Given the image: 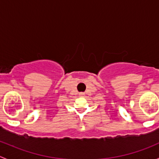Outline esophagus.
<instances>
[{
    "mask_svg": "<svg viewBox=\"0 0 159 159\" xmlns=\"http://www.w3.org/2000/svg\"><path fill=\"white\" fill-rule=\"evenodd\" d=\"M80 94H81V95H83V94H84V93L81 92V93H80Z\"/></svg>",
    "mask_w": 159,
    "mask_h": 159,
    "instance_id": "34e87169",
    "label": "esophagus"
}]
</instances>
